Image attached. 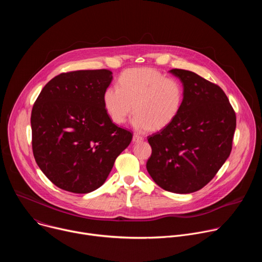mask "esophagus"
I'll use <instances>...</instances> for the list:
<instances>
[{"label": "esophagus", "instance_id": "esophagus-1", "mask_svg": "<svg viewBox=\"0 0 262 262\" xmlns=\"http://www.w3.org/2000/svg\"><path fill=\"white\" fill-rule=\"evenodd\" d=\"M143 140H144V138H143L141 135H139V134H134V136H133V142H134V143L142 142Z\"/></svg>", "mask_w": 262, "mask_h": 262}]
</instances>
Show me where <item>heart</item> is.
Returning a JSON list of instances; mask_svg holds the SVG:
<instances>
[{"label":"heart","mask_w":262,"mask_h":262,"mask_svg":"<svg viewBox=\"0 0 262 262\" xmlns=\"http://www.w3.org/2000/svg\"><path fill=\"white\" fill-rule=\"evenodd\" d=\"M118 85L107 87L102 95L106 114L116 124L125 123L136 111L133 125L138 130H160L171 125L182 108L181 83L155 68H129Z\"/></svg>","instance_id":"obj_1"}]
</instances>
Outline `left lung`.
<instances>
[{"mask_svg": "<svg viewBox=\"0 0 262 262\" xmlns=\"http://www.w3.org/2000/svg\"><path fill=\"white\" fill-rule=\"evenodd\" d=\"M183 85L182 108L168 127L149 136L146 168L162 189L176 194L201 190L230 156L236 116L225 92L197 73L171 69Z\"/></svg>", "mask_w": 262, "mask_h": 262, "instance_id": "1", "label": "left lung"}]
</instances>
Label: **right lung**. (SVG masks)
I'll return each mask as SVG.
<instances>
[{
	"label": "right lung",
	"mask_w": 262,
	"mask_h": 262,
	"mask_svg": "<svg viewBox=\"0 0 262 262\" xmlns=\"http://www.w3.org/2000/svg\"><path fill=\"white\" fill-rule=\"evenodd\" d=\"M107 69L63 72L52 79L31 114L35 161L58 188L87 194L103 184L133 134L112 122L102 95Z\"/></svg>",
	"instance_id": "obj_1"
}]
</instances>
